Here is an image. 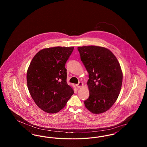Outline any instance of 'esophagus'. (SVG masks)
<instances>
[{
    "instance_id": "1",
    "label": "esophagus",
    "mask_w": 147,
    "mask_h": 147,
    "mask_svg": "<svg viewBox=\"0 0 147 147\" xmlns=\"http://www.w3.org/2000/svg\"><path fill=\"white\" fill-rule=\"evenodd\" d=\"M83 85V83L82 82H79V83L77 85V88H80L82 87Z\"/></svg>"
}]
</instances>
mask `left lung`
<instances>
[{"label": "left lung", "instance_id": "obj_1", "mask_svg": "<svg viewBox=\"0 0 147 147\" xmlns=\"http://www.w3.org/2000/svg\"><path fill=\"white\" fill-rule=\"evenodd\" d=\"M80 59L89 73V97L85 106L92 113L107 111L119 97L123 74L119 61L109 49L96 46L78 47Z\"/></svg>", "mask_w": 147, "mask_h": 147}]
</instances>
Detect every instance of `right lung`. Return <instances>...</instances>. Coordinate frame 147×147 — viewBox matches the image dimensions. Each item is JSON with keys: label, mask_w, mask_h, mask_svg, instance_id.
Here are the masks:
<instances>
[{"label": "right lung", "mask_w": 147, "mask_h": 147, "mask_svg": "<svg viewBox=\"0 0 147 147\" xmlns=\"http://www.w3.org/2000/svg\"><path fill=\"white\" fill-rule=\"evenodd\" d=\"M73 49V47L42 49L36 53L28 67V90L36 104L45 112L59 111L74 94L67 83L65 68Z\"/></svg>", "instance_id": "1"}]
</instances>
